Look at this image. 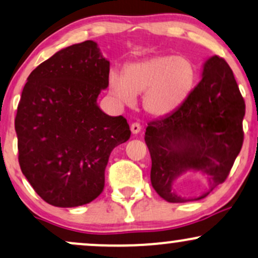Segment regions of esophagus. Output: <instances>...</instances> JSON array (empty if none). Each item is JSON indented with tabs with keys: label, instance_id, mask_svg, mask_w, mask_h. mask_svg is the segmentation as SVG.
Segmentation results:
<instances>
[{
	"label": "esophagus",
	"instance_id": "obj_1",
	"mask_svg": "<svg viewBox=\"0 0 258 258\" xmlns=\"http://www.w3.org/2000/svg\"><path fill=\"white\" fill-rule=\"evenodd\" d=\"M141 130H142V126L139 125L138 122H135L131 125V132L133 135H138V133L141 132Z\"/></svg>",
	"mask_w": 258,
	"mask_h": 258
}]
</instances>
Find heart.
<instances>
[{
    "label": "heart",
    "instance_id": "b5f03b06",
    "mask_svg": "<svg viewBox=\"0 0 258 258\" xmlns=\"http://www.w3.org/2000/svg\"><path fill=\"white\" fill-rule=\"evenodd\" d=\"M197 82V70L190 58L157 55L128 63L123 76L111 72L108 89L122 107H132L143 94L142 107L153 117L168 116L190 97Z\"/></svg>",
    "mask_w": 258,
    "mask_h": 258
}]
</instances>
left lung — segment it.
Instances as JSON below:
<instances>
[{
    "mask_svg": "<svg viewBox=\"0 0 258 258\" xmlns=\"http://www.w3.org/2000/svg\"><path fill=\"white\" fill-rule=\"evenodd\" d=\"M245 102L223 58H207L202 79L170 115L148 123L145 144L151 157V185L169 203L206 198L227 178L243 145ZM196 172L205 180L197 197L175 190L180 176Z\"/></svg>",
    "mask_w": 258,
    "mask_h": 258,
    "instance_id": "obj_1",
    "label": "left lung"
}]
</instances>
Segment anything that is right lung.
Listing matches in <instances>:
<instances>
[{
  "instance_id": "right-lung-1",
  "label": "right lung",
  "mask_w": 258,
  "mask_h": 258,
  "mask_svg": "<svg viewBox=\"0 0 258 258\" xmlns=\"http://www.w3.org/2000/svg\"><path fill=\"white\" fill-rule=\"evenodd\" d=\"M110 62L94 40L61 49L31 72L15 117L19 163L46 203L74 208L104 187L110 153L131 136L122 115L97 104Z\"/></svg>"
}]
</instances>
